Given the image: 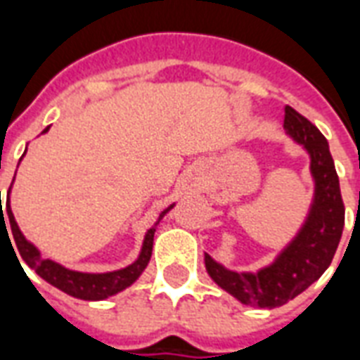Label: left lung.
Instances as JSON below:
<instances>
[{
	"label": "left lung",
	"mask_w": 360,
	"mask_h": 360,
	"mask_svg": "<svg viewBox=\"0 0 360 360\" xmlns=\"http://www.w3.org/2000/svg\"><path fill=\"white\" fill-rule=\"evenodd\" d=\"M283 129L309 154L314 181L309 214L299 231L279 250L274 262L257 271L229 270L210 255H204L208 276L224 291L243 304L260 309L281 307L312 285L332 264L345 224L340 179L324 134L289 105Z\"/></svg>",
	"instance_id": "obj_1"
}]
</instances>
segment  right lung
Wrapping results in <instances>:
<instances>
[{
  "label": "right lung",
  "instance_id": "1",
  "mask_svg": "<svg viewBox=\"0 0 360 360\" xmlns=\"http://www.w3.org/2000/svg\"><path fill=\"white\" fill-rule=\"evenodd\" d=\"M48 131H50V127H46L42 131V134L48 133ZM25 152H27V150H25ZM22 156H25V154H22ZM20 160H22V158H20ZM15 175H17V172H15ZM11 187H9V193H7L5 210L1 208L0 193V231L4 229L6 233V226L4 224L9 221L10 233L7 234V237L11 235L9 243H15V247L19 249V255L22 257V260H25V264H27L28 268H32V270H34L40 278L46 279L50 285L58 287L59 291L71 295V297H77V299H82V301H103V299H108L111 295L121 293L123 289L131 287L136 279L141 278V274L146 270V266H148L150 262V257H152V245H154V233H156L158 224H160L165 214L175 206V204H169L165 210L160 212L156 224L150 227L148 231H146V235H144L141 252H139V257H136V260H134L133 264L125 266V268H121V270L90 274V271L69 270V268L61 266L59 262H56V260H50V258L42 257V252L38 250V247H36L34 243L28 241L27 237L22 235V231L19 229V226H17V221H15V216H13L11 210ZM13 252H15V249H13ZM15 257H17V255H15ZM17 260H19V258H17Z\"/></svg>",
  "mask_w": 360,
  "mask_h": 360
}]
</instances>
